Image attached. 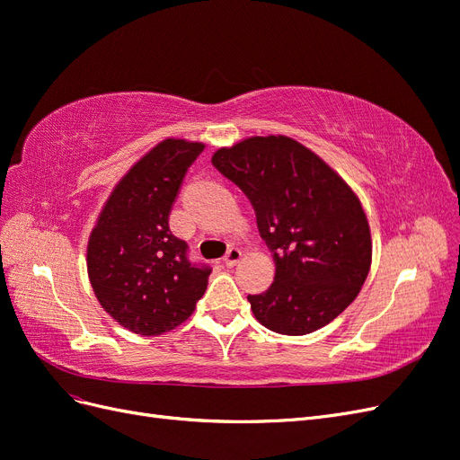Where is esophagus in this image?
I'll return each instance as SVG.
<instances>
[{
    "mask_svg": "<svg viewBox=\"0 0 460 460\" xmlns=\"http://www.w3.org/2000/svg\"><path fill=\"white\" fill-rule=\"evenodd\" d=\"M242 259V252L238 247H230L228 252H226V255H225V259H222V262L226 264V267H234V264H238V261Z\"/></svg>",
    "mask_w": 460,
    "mask_h": 460,
    "instance_id": "34e87169",
    "label": "esophagus"
}]
</instances>
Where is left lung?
<instances>
[{"mask_svg": "<svg viewBox=\"0 0 460 460\" xmlns=\"http://www.w3.org/2000/svg\"><path fill=\"white\" fill-rule=\"evenodd\" d=\"M252 201L276 274L247 296L262 326L303 336L332 323L363 288L372 259L367 215L330 166L286 136L249 137L213 155Z\"/></svg>", "mask_w": 460, "mask_h": 460, "instance_id": "1", "label": "left lung"}]
</instances>
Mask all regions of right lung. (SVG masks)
Segmentation results:
<instances>
[{"label":"right lung","mask_w":460,"mask_h":460,"mask_svg":"<svg viewBox=\"0 0 460 460\" xmlns=\"http://www.w3.org/2000/svg\"><path fill=\"white\" fill-rule=\"evenodd\" d=\"M203 144L164 140L124 176L88 243V276L102 307L140 336L182 324L207 289L211 267L190 259L169 226L172 205Z\"/></svg>","instance_id":"obj_1"}]
</instances>
